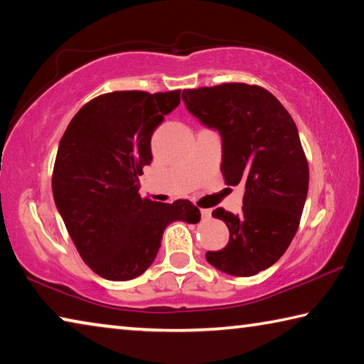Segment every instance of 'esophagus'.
<instances>
[{"label": "esophagus", "instance_id": "1", "mask_svg": "<svg viewBox=\"0 0 364 364\" xmlns=\"http://www.w3.org/2000/svg\"><path fill=\"white\" fill-rule=\"evenodd\" d=\"M200 215H202V218H204V220H208V218H212V210H210V208H202Z\"/></svg>", "mask_w": 364, "mask_h": 364}]
</instances>
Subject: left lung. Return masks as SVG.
Masks as SVG:
<instances>
[{"mask_svg":"<svg viewBox=\"0 0 364 364\" xmlns=\"http://www.w3.org/2000/svg\"><path fill=\"white\" fill-rule=\"evenodd\" d=\"M191 114L215 128L223 143L225 183L245 186L242 212L212 215L230 230L226 247L207 262L231 276H254L287 250L308 193V162L297 127L284 106L258 85L221 83L184 90Z\"/></svg>","mask_w":364,"mask_h":364,"instance_id":"obj_1","label":"left lung"}]
</instances>
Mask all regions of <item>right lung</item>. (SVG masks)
<instances>
[{"label":"right lung","mask_w":364,"mask_h":364,"mask_svg":"<svg viewBox=\"0 0 364 364\" xmlns=\"http://www.w3.org/2000/svg\"><path fill=\"white\" fill-rule=\"evenodd\" d=\"M180 93L101 95L78 110L60 139L54 202L80 257L104 279L143 274L165 228L176 220H200L193 202L162 204L139 194V176L152 160V133L178 107Z\"/></svg>","instance_id":"right-lung-1"}]
</instances>
